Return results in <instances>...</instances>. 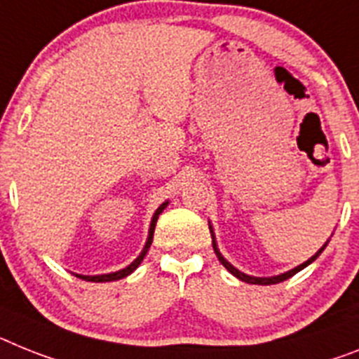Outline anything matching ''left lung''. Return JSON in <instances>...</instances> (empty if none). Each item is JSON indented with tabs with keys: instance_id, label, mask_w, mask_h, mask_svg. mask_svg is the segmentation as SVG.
<instances>
[{
	"instance_id": "left-lung-1",
	"label": "left lung",
	"mask_w": 359,
	"mask_h": 359,
	"mask_svg": "<svg viewBox=\"0 0 359 359\" xmlns=\"http://www.w3.org/2000/svg\"><path fill=\"white\" fill-rule=\"evenodd\" d=\"M210 231H212L213 250H215L217 257H219V261H221V263H222V266H224L226 270H228V272L231 273V276H236L237 279H241V281H245V283H250V285H277V283L287 281V279H290V277L294 276V273H297V272H299V270H303V268L309 266V264L312 263V261H316V259L319 257V254H321V252H323V250H325V246L328 245V241H327V243H325V245L321 246V248H319L318 252H316V255H312V257H310L309 261H305V263H303V264L296 266V268H294V270H288V272L279 273V276H273V277H254V276H246V273L239 272V270H237L236 266H231V264L228 263V261H226L224 257H222V254H221V252H219V248H217V241H215V236H213L212 226H210Z\"/></svg>"
}]
</instances>
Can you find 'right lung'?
Segmentation results:
<instances>
[{"label":"right lung","instance_id":"add662e5","mask_svg":"<svg viewBox=\"0 0 359 359\" xmlns=\"http://www.w3.org/2000/svg\"><path fill=\"white\" fill-rule=\"evenodd\" d=\"M165 206H168V203L161 204V206H158V210H156V212H155V215H153V219H151V224H149V236H147L146 246H144V250H142V252H140V255H138V257L135 259L133 263L129 264V266L122 268V270H118V272L104 273V276H80V273H76V277H80V279H83V281L107 283V281H118V279H122V277H128L129 273L135 272V270H137V268H138V264L142 263V259L146 257L149 246H151V243H153V231H155V226H156V219H158V215H161V213L164 212Z\"/></svg>","mask_w":359,"mask_h":359}]
</instances>
